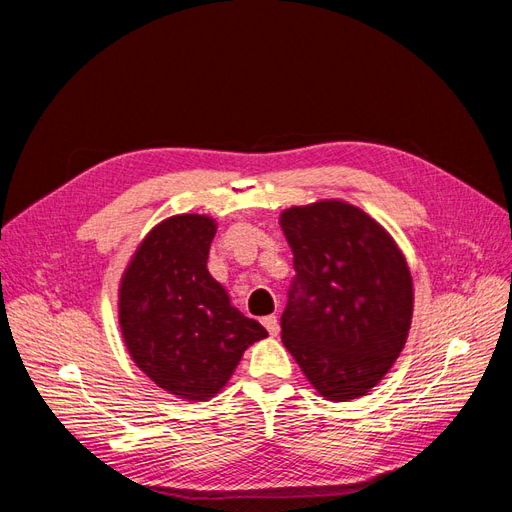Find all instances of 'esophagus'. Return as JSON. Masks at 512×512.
I'll list each match as a JSON object with an SVG mask.
<instances>
[{
	"instance_id": "34e87169",
	"label": "esophagus",
	"mask_w": 512,
	"mask_h": 512,
	"mask_svg": "<svg viewBox=\"0 0 512 512\" xmlns=\"http://www.w3.org/2000/svg\"><path fill=\"white\" fill-rule=\"evenodd\" d=\"M262 324H265V329L269 331V335H277L280 333V324H277V318L275 316H265L262 318Z\"/></svg>"
}]
</instances>
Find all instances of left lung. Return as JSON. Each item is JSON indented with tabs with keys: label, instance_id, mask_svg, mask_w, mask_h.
Returning <instances> with one entry per match:
<instances>
[{
	"label": "left lung",
	"instance_id": "1",
	"mask_svg": "<svg viewBox=\"0 0 512 512\" xmlns=\"http://www.w3.org/2000/svg\"><path fill=\"white\" fill-rule=\"evenodd\" d=\"M280 226L297 271L282 342L324 399L363 397L389 374L410 333L406 256L380 222L339 198L288 207Z\"/></svg>",
	"mask_w": 512,
	"mask_h": 512
}]
</instances>
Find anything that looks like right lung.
I'll return each mask as SVG.
<instances>
[{
    "mask_svg": "<svg viewBox=\"0 0 512 512\" xmlns=\"http://www.w3.org/2000/svg\"><path fill=\"white\" fill-rule=\"evenodd\" d=\"M218 230L211 215L179 213L136 245L117 292L130 359L162 391L183 401L218 395L243 352L269 337L230 303L207 269Z\"/></svg>",
    "mask_w": 512,
    "mask_h": 512,
    "instance_id": "1",
    "label": "right lung"
}]
</instances>
